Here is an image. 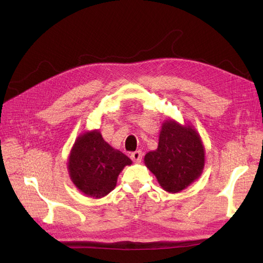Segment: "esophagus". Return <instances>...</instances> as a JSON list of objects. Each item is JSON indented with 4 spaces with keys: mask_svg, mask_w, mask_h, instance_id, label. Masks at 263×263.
I'll use <instances>...</instances> for the list:
<instances>
[{
    "mask_svg": "<svg viewBox=\"0 0 263 263\" xmlns=\"http://www.w3.org/2000/svg\"><path fill=\"white\" fill-rule=\"evenodd\" d=\"M130 157L133 159V161L140 162L141 161V158H142V153H141L140 150H136V151H134V153L130 155Z\"/></svg>",
    "mask_w": 263,
    "mask_h": 263,
    "instance_id": "1",
    "label": "esophagus"
}]
</instances>
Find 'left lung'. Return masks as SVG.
Instances as JSON below:
<instances>
[{"label":"left lung","mask_w":263,"mask_h":263,"mask_svg":"<svg viewBox=\"0 0 263 263\" xmlns=\"http://www.w3.org/2000/svg\"><path fill=\"white\" fill-rule=\"evenodd\" d=\"M145 163L160 185L177 193L201 176L204 147L191 126L181 127L172 121L163 123L156 150L145 156Z\"/></svg>","instance_id":"1"}]
</instances>
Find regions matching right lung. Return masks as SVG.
Segmentation results:
<instances>
[{
	"label": "right lung",
	"instance_id": "add662e5",
	"mask_svg": "<svg viewBox=\"0 0 263 263\" xmlns=\"http://www.w3.org/2000/svg\"><path fill=\"white\" fill-rule=\"evenodd\" d=\"M132 160L110 147L100 132L79 137L69 157V173L74 185L84 194L100 198L108 194L117 182L118 174Z\"/></svg>",
	"mask_w": 263,
	"mask_h": 263
}]
</instances>
